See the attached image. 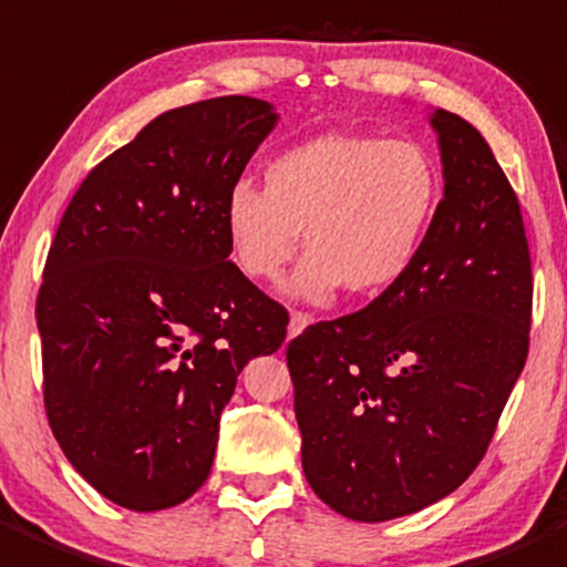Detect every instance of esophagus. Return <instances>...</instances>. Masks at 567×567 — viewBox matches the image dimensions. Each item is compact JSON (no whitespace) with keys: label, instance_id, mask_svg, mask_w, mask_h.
Wrapping results in <instances>:
<instances>
[{"label":"esophagus","instance_id":"1","mask_svg":"<svg viewBox=\"0 0 567 567\" xmlns=\"http://www.w3.org/2000/svg\"><path fill=\"white\" fill-rule=\"evenodd\" d=\"M307 323H310V316H307V312H290V321H288V338H296V334L305 332Z\"/></svg>","mask_w":567,"mask_h":567}]
</instances>
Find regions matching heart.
<instances>
[{"mask_svg": "<svg viewBox=\"0 0 567 567\" xmlns=\"http://www.w3.org/2000/svg\"><path fill=\"white\" fill-rule=\"evenodd\" d=\"M441 199V166L415 141L321 132L271 157L266 190H229L224 233L235 266L257 282L282 274L305 233L310 251L285 288L293 299L318 305L343 285L377 296L415 266Z\"/></svg>", "mask_w": 567, "mask_h": 567, "instance_id": "b5f03b06", "label": "heart"}]
</instances>
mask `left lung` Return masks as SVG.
<instances>
[{
	"label": "left lung",
	"instance_id": "1",
	"mask_svg": "<svg viewBox=\"0 0 567 567\" xmlns=\"http://www.w3.org/2000/svg\"><path fill=\"white\" fill-rule=\"evenodd\" d=\"M443 199L415 266L365 310L288 343L301 468L351 520L457 491L524 371L532 260L518 196L476 126L432 110Z\"/></svg>",
	"mask_w": 567,
	"mask_h": 567
}]
</instances>
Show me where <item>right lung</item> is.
<instances>
[{"mask_svg":"<svg viewBox=\"0 0 567 567\" xmlns=\"http://www.w3.org/2000/svg\"><path fill=\"white\" fill-rule=\"evenodd\" d=\"M277 121L251 96L168 110L60 218L35 305L43 401L76 474L118 507H177L205 485L238 373L288 332L224 233L227 194Z\"/></svg>","mask_w":567,"mask_h":567,"instance_id":"obj_1","label":"right lung"}]
</instances>
